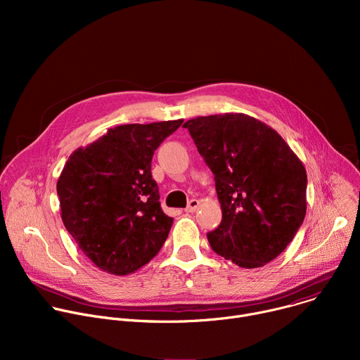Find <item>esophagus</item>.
<instances>
[{"instance_id":"1","label":"esophagus","mask_w":360,"mask_h":360,"mask_svg":"<svg viewBox=\"0 0 360 360\" xmlns=\"http://www.w3.org/2000/svg\"><path fill=\"white\" fill-rule=\"evenodd\" d=\"M199 203H200V202H199L198 199H191L189 203H188V207L185 208V211H186V212H195V211L199 208Z\"/></svg>"}]
</instances>
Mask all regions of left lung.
Segmentation results:
<instances>
[{
  "label": "left lung",
  "instance_id": "1",
  "mask_svg": "<svg viewBox=\"0 0 360 360\" xmlns=\"http://www.w3.org/2000/svg\"><path fill=\"white\" fill-rule=\"evenodd\" d=\"M215 175L222 210L211 248L246 269L261 268L292 242L306 215L303 164L271 127L245 114L184 124Z\"/></svg>",
  "mask_w": 360,
  "mask_h": 360
}]
</instances>
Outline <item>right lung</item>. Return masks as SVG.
<instances>
[{
	"label": "right lung",
	"instance_id": "1",
	"mask_svg": "<svg viewBox=\"0 0 360 360\" xmlns=\"http://www.w3.org/2000/svg\"><path fill=\"white\" fill-rule=\"evenodd\" d=\"M182 122L118 125L68 158L57 182L61 218L104 272L134 274L165 243L174 219L161 210L150 162Z\"/></svg>",
	"mask_w": 360,
	"mask_h": 360
}]
</instances>
